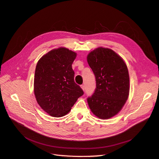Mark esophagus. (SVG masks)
<instances>
[{
	"label": "esophagus",
	"instance_id": "34e87169",
	"mask_svg": "<svg viewBox=\"0 0 159 159\" xmlns=\"http://www.w3.org/2000/svg\"><path fill=\"white\" fill-rule=\"evenodd\" d=\"M81 88L83 90H84V91H85V86H84V85H81Z\"/></svg>",
	"mask_w": 159,
	"mask_h": 159
}]
</instances>
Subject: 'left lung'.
<instances>
[{
	"label": "left lung",
	"mask_w": 159,
	"mask_h": 159,
	"mask_svg": "<svg viewBox=\"0 0 159 159\" xmlns=\"http://www.w3.org/2000/svg\"><path fill=\"white\" fill-rule=\"evenodd\" d=\"M87 62L96 83L94 94L87 98L89 108L99 118H111L122 109L129 96V75L127 65L115 52L103 47L90 52Z\"/></svg>",
	"instance_id": "left-lung-1"
}]
</instances>
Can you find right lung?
<instances>
[{
  "mask_svg": "<svg viewBox=\"0 0 159 159\" xmlns=\"http://www.w3.org/2000/svg\"><path fill=\"white\" fill-rule=\"evenodd\" d=\"M77 54L64 47L52 50L36 65L34 94L39 106L48 115L61 117L84 94L74 82L72 65Z\"/></svg>",
  "mask_w": 159,
  "mask_h": 159,
  "instance_id": "right-lung-1",
  "label": "right lung"
}]
</instances>
